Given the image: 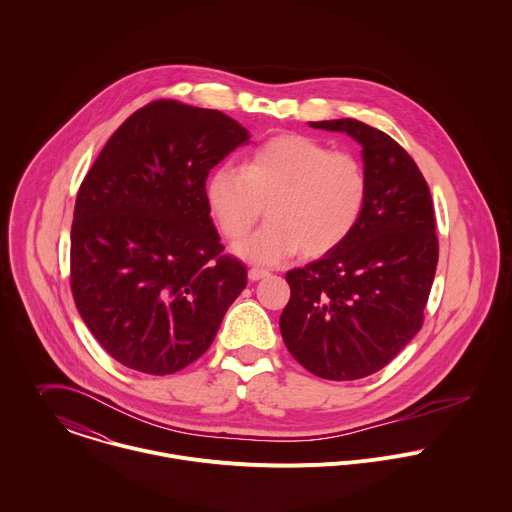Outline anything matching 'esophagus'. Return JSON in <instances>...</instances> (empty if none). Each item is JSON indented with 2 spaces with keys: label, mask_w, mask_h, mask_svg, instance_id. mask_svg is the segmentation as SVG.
Instances as JSON below:
<instances>
[{
  "label": "esophagus",
  "mask_w": 512,
  "mask_h": 512,
  "mask_svg": "<svg viewBox=\"0 0 512 512\" xmlns=\"http://www.w3.org/2000/svg\"><path fill=\"white\" fill-rule=\"evenodd\" d=\"M249 281H261V279H265V277H269V271H265V269H259V267H253V269H249Z\"/></svg>",
  "instance_id": "obj_1"
}]
</instances>
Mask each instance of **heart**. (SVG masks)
I'll list each match as a JSON object with an SVG mask.
<instances>
[{"label":"heart","instance_id":"1","mask_svg":"<svg viewBox=\"0 0 512 512\" xmlns=\"http://www.w3.org/2000/svg\"><path fill=\"white\" fill-rule=\"evenodd\" d=\"M205 200L221 233L241 241L267 205L269 223L237 247L249 261L273 265L295 255L320 257L354 229L366 202L360 162L305 134H279L253 148L241 164L215 168Z\"/></svg>","mask_w":512,"mask_h":512}]
</instances>
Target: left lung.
I'll list each match as a JSON object with an SVG mask.
<instances>
[{
  "instance_id": "obj_1",
  "label": "left lung",
  "mask_w": 512,
  "mask_h": 512,
  "mask_svg": "<svg viewBox=\"0 0 512 512\" xmlns=\"http://www.w3.org/2000/svg\"><path fill=\"white\" fill-rule=\"evenodd\" d=\"M362 146L366 202L330 253L287 273L279 326L293 358L324 380H360L390 364L423 324L439 245L427 182L386 132L354 118L308 122Z\"/></svg>"
}]
</instances>
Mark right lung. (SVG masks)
I'll use <instances>...</instances> for the list:
<instances>
[{
	"mask_svg": "<svg viewBox=\"0 0 512 512\" xmlns=\"http://www.w3.org/2000/svg\"><path fill=\"white\" fill-rule=\"evenodd\" d=\"M249 132L219 110L154 101L130 114L85 176L71 227V291L122 366L174 374L198 360L247 285L223 255L205 180Z\"/></svg>",
	"mask_w": 512,
	"mask_h": 512,
	"instance_id": "obj_1",
	"label": "right lung"
}]
</instances>
